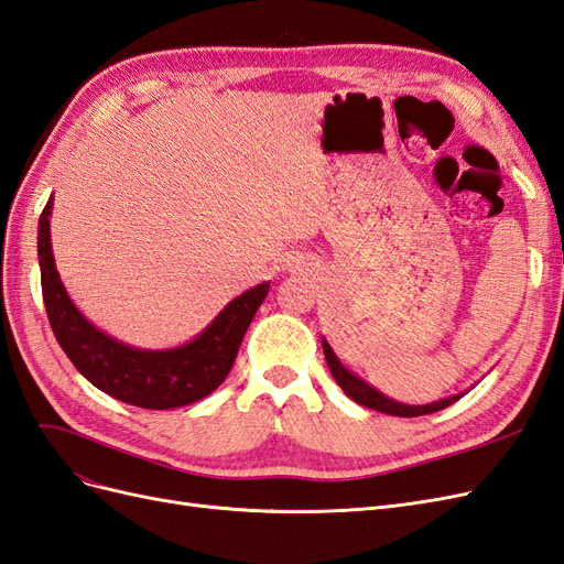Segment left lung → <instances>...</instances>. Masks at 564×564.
<instances>
[{
  "label": "left lung",
  "mask_w": 564,
  "mask_h": 564,
  "mask_svg": "<svg viewBox=\"0 0 564 564\" xmlns=\"http://www.w3.org/2000/svg\"><path fill=\"white\" fill-rule=\"evenodd\" d=\"M322 348H324V357H327V365H329V371H332V377L336 379V383L344 388V392L346 395L350 398V400H355L357 404H362V406H369V409H377V412H381V414H390V416H423V414H435V412H440V409H445V406H449V404H454L460 395H464V392H460V395H454V398H447V400H437V402H431V404H419V406H414V404H402V402H395V400H390V398H386L383 392H379L377 388H371L367 381H362L360 377H355V373H350L344 365L338 362V357L334 355V350L329 348V344L327 340L322 338Z\"/></svg>",
  "instance_id": "8db88e82"
}]
</instances>
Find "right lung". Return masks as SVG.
I'll list each match as a JSON object with an SVG mask.
<instances>
[{
    "label": "right lung",
    "mask_w": 564,
    "mask_h": 564,
    "mask_svg": "<svg viewBox=\"0 0 564 564\" xmlns=\"http://www.w3.org/2000/svg\"><path fill=\"white\" fill-rule=\"evenodd\" d=\"M46 202L37 228L42 296L48 324L84 379L110 398L143 409H174L207 398L226 381L249 324L268 296L270 282L232 299L191 344L169 350H141L98 332L67 296L51 251Z\"/></svg>",
    "instance_id": "obj_1"
}]
</instances>
